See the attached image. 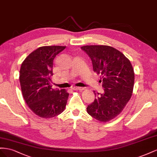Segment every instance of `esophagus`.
<instances>
[{"label": "esophagus", "instance_id": "obj_1", "mask_svg": "<svg viewBox=\"0 0 157 157\" xmlns=\"http://www.w3.org/2000/svg\"><path fill=\"white\" fill-rule=\"evenodd\" d=\"M72 89H74V90H77V91H82L84 90V88H83V87H73Z\"/></svg>", "mask_w": 157, "mask_h": 157}]
</instances>
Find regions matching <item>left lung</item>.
Wrapping results in <instances>:
<instances>
[{
	"label": "left lung",
	"instance_id": "obj_1",
	"mask_svg": "<svg viewBox=\"0 0 157 157\" xmlns=\"http://www.w3.org/2000/svg\"><path fill=\"white\" fill-rule=\"evenodd\" d=\"M81 48L90 58L93 71L101 75L103 93L89 105L87 113L100 122L116 117L130 99L134 84L132 65L124 54L107 45H86Z\"/></svg>",
	"mask_w": 157,
	"mask_h": 157
}]
</instances>
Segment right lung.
<instances>
[{"label": "right lung", "mask_w": 157, "mask_h": 157, "mask_svg": "<svg viewBox=\"0 0 157 157\" xmlns=\"http://www.w3.org/2000/svg\"><path fill=\"white\" fill-rule=\"evenodd\" d=\"M64 46H44L26 57L20 71V82L26 104L43 118L61 114L65 109L69 94L65 89H53L50 83L53 61Z\"/></svg>", "instance_id": "add662e5"}]
</instances>
